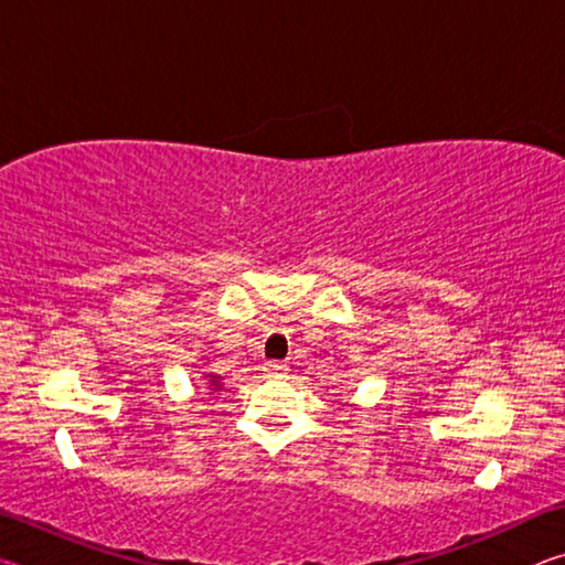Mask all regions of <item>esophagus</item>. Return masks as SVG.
Segmentation results:
<instances>
[{
  "mask_svg": "<svg viewBox=\"0 0 565 565\" xmlns=\"http://www.w3.org/2000/svg\"><path fill=\"white\" fill-rule=\"evenodd\" d=\"M286 371H289V366H286V363H281V361H266L264 363V374L269 379H284Z\"/></svg>",
  "mask_w": 565,
  "mask_h": 565,
  "instance_id": "obj_1",
  "label": "esophagus"
}]
</instances>
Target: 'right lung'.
Returning <instances> with one entry per match:
<instances>
[{
    "mask_svg": "<svg viewBox=\"0 0 565 565\" xmlns=\"http://www.w3.org/2000/svg\"><path fill=\"white\" fill-rule=\"evenodd\" d=\"M206 384H209V391H218V388H222V376L206 374Z\"/></svg>",
    "mask_w": 565,
    "mask_h": 565,
    "instance_id": "right-lung-1",
    "label": "right lung"
}]
</instances>
